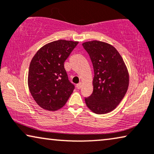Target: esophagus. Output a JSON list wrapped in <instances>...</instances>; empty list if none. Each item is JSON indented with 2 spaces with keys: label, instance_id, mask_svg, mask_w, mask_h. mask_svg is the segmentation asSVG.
Here are the masks:
<instances>
[{
  "label": "esophagus",
  "instance_id": "1",
  "mask_svg": "<svg viewBox=\"0 0 154 154\" xmlns=\"http://www.w3.org/2000/svg\"><path fill=\"white\" fill-rule=\"evenodd\" d=\"M82 87V82H79V84H77V88L78 89H81Z\"/></svg>",
  "mask_w": 154,
  "mask_h": 154
}]
</instances>
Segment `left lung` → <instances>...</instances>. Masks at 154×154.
Here are the masks:
<instances>
[{
	"label": "left lung",
	"mask_w": 154,
	"mask_h": 154,
	"mask_svg": "<svg viewBox=\"0 0 154 154\" xmlns=\"http://www.w3.org/2000/svg\"><path fill=\"white\" fill-rule=\"evenodd\" d=\"M93 64V93L85 103L96 114L114 110L124 98L129 86V73L116 48L107 43L91 41L82 44Z\"/></svg>",
	"instance_id": "1"
}]
</instances>
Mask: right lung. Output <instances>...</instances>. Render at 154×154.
<instances>
[{"instance_id":"obj_1","label":"right lung","mask_w":154,"mask_h":154,"mask_svg":"<svg viewBox=\"0 0 154 154\" xmlns=\"http://www.w3.org/2000/svg\"><path fill=\"white\" fill-rule=\"evenodd\" d=\"M78 42L58 40L42 47L33 57L28 73V86L34 101L45 110L63 108L75 86L69 81L64 63Z\"/></svg>"}]
</instances>
